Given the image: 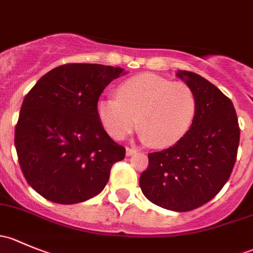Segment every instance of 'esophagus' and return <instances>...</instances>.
I'll use <instances>...</instances> for the list:
<instances>
[{"instance_id": "esophagus-1", "label": "esophagus", "mask_w": 253, "mask_h": 253, "mask_svg": "<svg viewBox=\"0 0 253 253\" xmlns=\"http://www.w3.org/2000/svg\"><path fill=\"white\" fill-rule=\"evenodd\" d=\"M136 152H137V150L134 149V148H126V155H127V157H131V155H133Z\"/></svg>"}]
</instances>
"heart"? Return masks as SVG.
<instances>
[{
    "instance_id": "b5f03b06",
    "label": "heart",
    "mask_w": 253,
    "mask_h": 253,
    "mask_svg": "<svg viewBox=\"0 0 253 253\" xmlns=\"http://www.w3.org/2000/svg\"><path fill=\"white\" fill-rule=\"evenodd\" d=\"M117 96L103 98L96 104L99 120L109 136L125 138L139 124L141 138L157 148L180 142L197 111V99L190 85L150 73L125 81Z\"/></svg>"
}]
</instances>
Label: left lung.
Instances as JSON below:
<instances>
[{
    "label": "left lung",
    "mask_w": 253,
    "mask_h": 253,
    "mask_svg": "<svg viewBox=\"0 0 253 253\" xmlns=\"http://www.w3.org/2000/svg\"><path fill=\"white\" fill-rule=\"evenodd\" d=\"M176 76L195 91V120L180 142L148 155L149 165L139 186L154 205L188 211L209 202L230 177L240 128L233 103L214 84L188 71H177Z\"/></svg>",
    "instance_id": "1"
}]
</instances>
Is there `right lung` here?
<instances>
[{
  "label": "right lung",
  "mask_w": 253,
  "mask_h": 253,
  "mask_svg": "<svg viewBox=\"0 0 253 253\" xmlns=\"http://www.w3.org/2000/svg\"><path fill=\"white\" fill-rule=\"evenodd\" d=\"M124 68L95 63L58 66L25 95L14 145L23 175L51 202H84L104 190L125 148L109 137L96 104Z\"/></svg>",
  "instance_id": "obj_1"
}]
</instances>
